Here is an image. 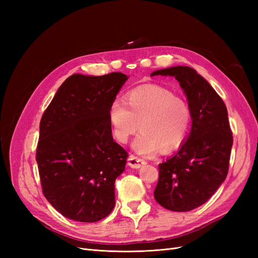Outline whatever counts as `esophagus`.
<instances>
[{
    "instance_id": "obj_1",
    "label": "esophagus",
    "mask_w": 258,
    "mask_h": 258,
    "mask_svg": "<svg viewBox=\"0 0 258 258\" xmlns=\"http://www.w3.org/2000/svg\"><path fill=\"white\" fill-rule=\"evenodd\" d=\"M145 163H146L145 160L139 158V157H137V156H134V155H130L128 158V166H130L131 168L139 169L140 167L145 165Z\"/></svg>"
}]
</instances>
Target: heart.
<instances>
[{
  "label": "heart",
  "instance_id": "obj_1",
  "mask_svg": "<svg viewBox=\"0 0 258 258\" xmlns=\"http://www.w3.org/2000/svg\"><path fill=\"white\" fill-rule=\"evenodd\" d=\"M108 119L114 138L127 143L141 130L132 147L141 155L153 156L158 150L171 152L184 140L190 122V110L185 101L158 85H147L130 91L127 104L112 102Z\"/></svg>",
  "mask_w": 258,
  "mask_h": 258
}]
</instances>
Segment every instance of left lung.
Instances as JSON below:
<instances>
[{"label":"left lung","mask_w":258,"mask_h":258,"mask_svg":"<svg viewBox=\"0 0 258 258\" xmlns=\"http://www.w3.org/2000/svg\"><path fill=\"white\" fill-rule=\"evenodd\" d=\"M155 75L173 76L179 83L191 129L178 152L159 163L154 197L167 210L187 212L207 202L227 176L232 146L227 108L212 86L189 67L157 70L151 74Z\"/></svg>","instance_id":"8db88e82"}]
</instances>
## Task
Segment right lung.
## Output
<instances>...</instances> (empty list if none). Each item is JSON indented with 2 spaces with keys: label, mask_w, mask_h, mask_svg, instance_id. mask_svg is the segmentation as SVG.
Here are the masks:
<instances>
[{
  "label": "right lung",
  "mask_w": 258,
  "mask_h": 258,
  "mask_svg": "<svg viewBox=\"0 0 258 258\" xmlns=\"http://www.w3.org/2000/svg\"><path fill=\"white\" fill-rule=\"evenodd\" d=\"M128 76L73 74L40 123L36 162L43 194L72 221L95 223L115 206V179L128 154L114 142L108 110Z\"/></svg>",
  "instance_id": "obj_1"
}]
</instances>
